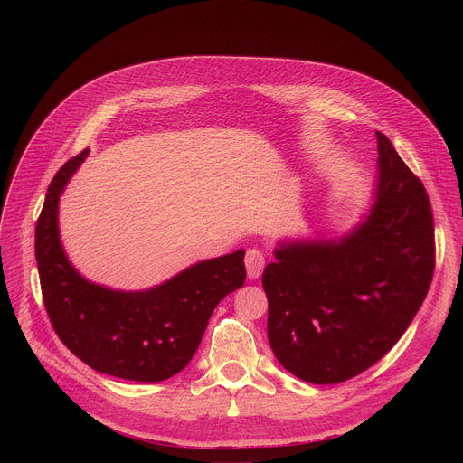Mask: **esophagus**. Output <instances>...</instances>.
<instances>
[{"label":"esophagus","mask_w":463,"mask_h":463,"mask_svg":"<svg viewBox=\"0 0 463 463\" xmlns=\"http://www.w3.org/2000/svg\"><path fill=\"white\" fill-rule=\"evenodd\" d=\"M266 259L259 250H248L246 251V269H248V278L250 279H257L262 270H264Z\"/></svg>","instance_id":"obj_1"}]
</instances>
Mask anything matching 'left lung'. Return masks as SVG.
<instances>
[{
    "instance_id": "obj_1",
    "label": "left lung",
    "mask_w": 463,
    "mask_h": 463,
    "mask_svg": "<svg viewBox=\"0 0 463 463\" xmlns=\"http://www.w3.org/2000/svg\"><path fill=\"white\" fill-rule=\"evenodd\" d=\"M375 204L339 241L276 250L262 274L269 342L281 366L313 384L344 383L372 368L420 309L435 270L428 193L375 131Z\"/></svg>"
}]
</instances>
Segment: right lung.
Here are the masks:
<instances>
[{"label": "right lung", "mask_w": 463, "mask_h": 463, "mask_svg": "<svg viewBox=\"0 0 463 463\" xmlns=\"http://www.w3.org/2000/svg\"><path fill=\"white\" fill-rule=\"evenodd\" d=\"M88 150L52 178L35 227L41 293L58 337L90 368L112 377L157 383L182 372L199 349L215 306L246 281L244 251L191 266L166 283L121 293L86 281L58 236V201Z\"/></svg>", "instance_id": "right-lung-1"}]
</instances>
